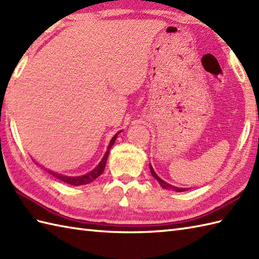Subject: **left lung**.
<instances>
[{
	"instance_id": "8db88e82",
	"label": "left lung",
	"mask_w": 259,
	"mask_h": 259,
	"mask_svg": "<svg viewBox=\"0 0 259 259\" xmlns=\"http://www.w3.org/2000/svg\"><path fill=\"white\" fill-rule=\"evenodd\" d=\"M150 171H151V175L153 176V177H155V178L157 179L158 183L160 184V185H161V187H162V188H164V189L172 188L174 190L178 191V192H181V191H186V190H188V189H186V188H177V187H172L171 185H169V184H167V183H164V181H163V180H161L160 178H159L158 176H157V174H156L155 171H153V169H152V167H151V166H150Z\"/></svg>"
}]
</instances>
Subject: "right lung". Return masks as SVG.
<instances>
[{
  "label": "right lung",
  "mask_w": 259,
  "mask_h": 259,
  "mask_svg": "<svg viewBox=\"0 0 259 259\" xmlns=\"http://www.w3.org/2000/svg\"><path fill=\"white\" fill-rule=\"evenodd\" d=\"M118 134L114 135L113 138L111 139V141H110L109 147H108V150H107L106 153H104V156L102 158V160L100 161V163H99L98 166L95 169H93L92 171H90L89 174H87L84 176H80V177H68V176H62V175H59V174H54L52 171H49V174L52 175L53 177H56L57 179L63 181V183L69 184V185H72V186H82V185H87V184L92 183V181L95 180V179H97L99 176L102 175L103 170H104V167H106V162H107V159H108V156H109L110 149H111V147L113 146L115 139H117Z\"/></svg>",
  "instance_id": "right-lung-1"
}]
</instances>
